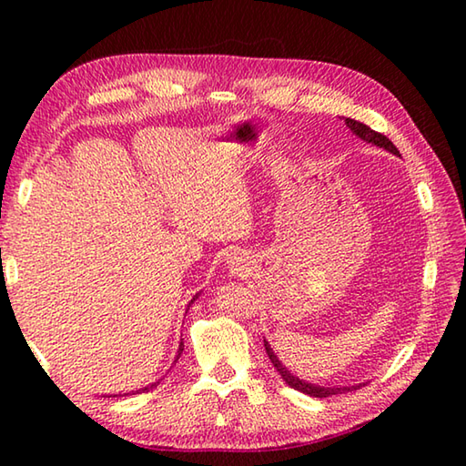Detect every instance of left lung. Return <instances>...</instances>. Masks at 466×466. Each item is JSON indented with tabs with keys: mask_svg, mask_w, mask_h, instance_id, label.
Wrapping results in <instances>:
<instances>
[{
	"mask_svg": "<svg viewBox=\"0 0 466 466\" xmlns=\"http://www.w3.org/2000/svg\"><path fill=\"white\" fill-rule=\"evenodd\" d=\"M346 126L350 127L352 130V134H356L360 137V140H364V142H369V144H374V146H379V147H384V150H389L390 154H394V156H400V152L397 150V146H394L389 137H386L384 134H380V132H374L372 127H369L366 124H362V122H356V120H352V117H346ZM264 346H266V354L270 356V360H272V364H274V369L280 372V376L282 379L286 380V384L290 386V389H294V390H300V392H304V394H309V397H316V399H326V397H332V394H342V392H350V390H356V389H360V386H319V384H310V382H304V380H300L299 376H294L290 370H286L284 366H282V362L279 360V356H276L274 352H272V349H270V344L264 340Z\"/></svg>",
	"mask_w": 466,
	"mask_h": 466,
	"instance_id": "obj_1",
	"label": "left lung"
}]
</instances>
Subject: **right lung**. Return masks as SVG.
Wrapping results in <instances>:
<instances>
[{
    "instance_id": "add662e5",
    "label": "right lung",
    "mask_w": 466,
    "mask_h": 466,
    "mask_svg": "<svg viewBox=\"0 0 466 466\" xmlns=\"http://www.w3.org/2000/svg\"><path fill=\"white\" fill-rule=\"evenodd\" d=\"M196 299H198V296H196ZM194 302V300H192ZM182 350H184V342H180V349H177V356H176V360L177 359H180V354H182ZM174 360V362H176ZM157 382H160V380H157ZM157 382H152L150 386H144V389H140V390H132V394H140V392H147V390H150V389H154V386H157ZM114 397H117V394H114ZM124 397H126V394H124Z\"/></svg>"
}]
</instances>
